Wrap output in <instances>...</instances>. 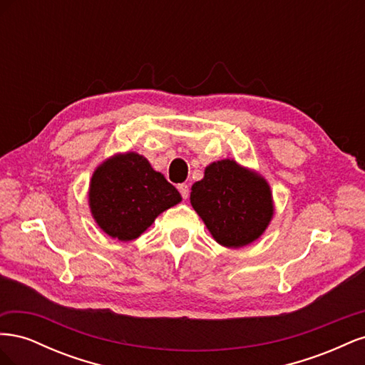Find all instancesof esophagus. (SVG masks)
<instances>
[{
    "mask_svg": "<svg viewBox=\"0 0 365 365\" xmlns=\"http://www.w3.org/2000/svg\"><path fill=\"white\" fill-rule=\"evenodd\" d=\"M178 190H180V193H181V196H182V200H187V197H189V193H190V189H189V185L187 184H178Z\"/></svg>",
    "mask_w": 365,
    "mask_h": 365,
    "instance_id": "obj_1",
    "label": "esophagus"
}]
</instances>
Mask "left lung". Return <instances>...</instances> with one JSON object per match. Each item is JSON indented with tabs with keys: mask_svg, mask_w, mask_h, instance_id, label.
<instances>
[{
	"mask_svg": "<svg viewBox=\"0 0 365 365\" xmlns=\"http://www.w3.org/2000/svg\"><path fill=\"white\" fill-rule=\"evenodd\" d=\"M190 204L219 245L242 248L257 240L274 216L268 181L235 160L210 163L192 185Z\"/></svg>",
	"mask_w": 365,
	"mask_h": 365,
	"instance_id": "1",
	"label": "left lung"
}]
</instances>
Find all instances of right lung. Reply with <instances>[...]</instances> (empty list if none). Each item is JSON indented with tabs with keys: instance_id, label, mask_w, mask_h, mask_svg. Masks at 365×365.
Instances as JSON below:
<instances>
[{
	"instance_id": "add662e5",
	"label": "right lung",
	"mask_w": 365,
	"mask_h": 365,
	"mask_svg": "<svg viewBox=\"0 0 365 365\" xmlns=\"http://www.w3.org/2000/svg\"><path fill=\"white\" fill-rule=\"evenodd\" d=\"M181 195L137 152L115 153L96 168L88 205L96 224L109 237L129 242L140 237Z\"/></svg>"
}]
</instances>
